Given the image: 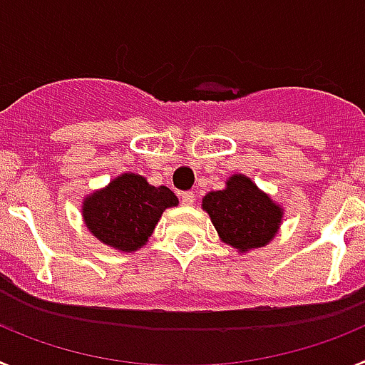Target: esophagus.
<instances>
[{"label": "esophagus", "mask_w": 365, "mask_h": 365, "mask_svg": "<svg viewBox=\"0 0 365 365\" xmlns=\"http://www.w3.org/2000/svg\"><path fill=\"white\" fill-rule=\"evenodd\" d=\"M180 201L185 206H192L195 202V193L193 192H182L180 193Z\"/></svg>", "instance_id": "obj_1"}]
</instances>
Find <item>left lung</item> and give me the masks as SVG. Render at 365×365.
<instances>
[{"label": "left lung", "mask_w": 365, "mask_h": 365, "mask_svg": "<svg viewBox=\"0 0 365 365\" xmlns=\"http://www.w3.org/2000/svg\"><path fill=\"white\" fill-rule=\"evenodd\" d=\"M202 208L221 240L241 252L269 243L283 215L282 208L245 175L230 177L227 188L205 195Z\"/></svg>", "instance_id": "obj_1"}]
</instances>
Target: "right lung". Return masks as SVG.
I'll return each instance as SVG.
<instances>
[{
  "instance_id": "obj_1",
  "label": "right lung",
  "mask_w": 365,
  "mask_h": 365,
  "mask_svg": "<svg viewBox=\"0 0 365 365\" xmlns=\"http://www.w3.org/2000/svg\"><path fill=\"white\" fill-rule=\"evenodd\" d=\"M177 202L175 193L166 186L155 188L144 177L124 173L106 190L87 197L82 210L87 228L96 240L133 252L153 234L163 212Z\"/></svg>"
}]
</instances>
